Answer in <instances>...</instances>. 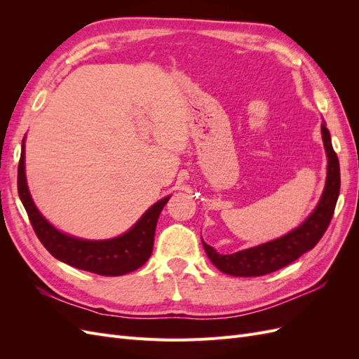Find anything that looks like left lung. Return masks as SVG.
Masks as SVG:
<instances>
[{
    "label": "left lung",
    "instance_id": "obj_1",
    "mask_svg": "<svg viewBox=\"0 0 359 359\" xmlns=\"http://www.w3.org/2000/svg\"><path fill=\"white\" fill-rule=\"evenodd\" d=\"M322 139L328 157L327 184L314 211L297 229L262 245L241 250L232 255H220L202 241L206 255L222 273L235 277H259L283 268L297 260L319 243L328 229L340 193V165L331 144L327 123H322Z\"/></svg>",
    "mask_w": 359,
    "mask_h": 359
}]
</instances>
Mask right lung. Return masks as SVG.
<instances>
[{"label":"right lung","instance_id":"1","mask_svg":"<svg viewBox=\"0 0 359 359\" xmlns=\"http://www.w3.org/2000/svg\"><path fill=\"white\" fill-rule=\"evenodd\" d=\"M25 137L18 166V193L40 243L61 262L100 276H124L142 266L153 253L158 215L170 196L158 201L121 236L112 240L90 241L55 229L40 214L31 199L25 177Z\"/></svg>","mask_w":359,"mask_h":359}]
</instances>
